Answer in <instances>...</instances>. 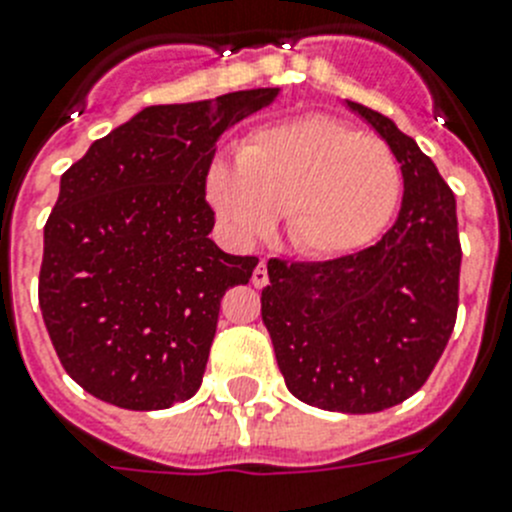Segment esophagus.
I'll use <instances>...</instances> for the list:
<instances>
[{
  "label": "esophagus",
  "instance_id": "obj_1",
  "mask_svg": "<svg viewBox=\"0 0 512 512\" xmlns=\"http://www.w3.org/2000/svg\"><path fill=\"white\" fill-rule=\"evenodd\" d=\"M251 282H253V287H266V284H269V271H266V261H261V264L253 269Z\"/></svg>",
  "mask_w": 512,
  "mask_h": 512
}]
</instances>
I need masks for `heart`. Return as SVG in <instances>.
<instances>
[{"instance_id": "obj_1", "label": "heart", "mask_w": 512, "mask_h": 512, "mask_svg": "<svg viewBox=\"0 0 512 512\" xmlns=\"http://www.w3.org/2000/svg\"><path fill=\"white\" fill-rule=\"evenodd\" d=\"M402 171L384 140L330 115L253 130L238 166L217 158L207 197L243 238L269 233L284 212L289 243L312 259H338L372 243L395 215Z\"/></svg>"}]
</instances>
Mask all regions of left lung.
I'll return each instance as SVG.
<instances>
[{
	"label": "left lung",
	"mask_w": 512,
	"mask_h": 512,
	"mask_svg": "<svg viewBox=\"0 0 512 512\" xmlns=\"http://www.w3.org/2000/svg\"><path fill=\"white\" fill-rule=\"evenodd\" d=\"M395 153L402 207L374 246L315 264L269 261L261 318L287 390L333 413H379L431 377L459 310L456 200L390 117L348 102Z\"/></svg>",
	"instance_id": "8db88e82"
}]
</instances>
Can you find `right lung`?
Segmentation results:
<instances>
[{
  "instance_id": "right-lung-1",
  "label": "right lung",
  "mask_w": 512,
  "mask_h": 512,
  "mask_svg": "<svg viewBox=\"0 0 512 512\" xmlns=\"http://www.w3.org/2000/svg\"><path fill=\"white\" fill-rule=\"evenodd\" d=\"M277 94L153 104L61 176L38 300L63 369L97 400L164 410L200 390L220 300L259 264L212 243L207 171L225 130Z\"/></svg>"
}]
</instances>
